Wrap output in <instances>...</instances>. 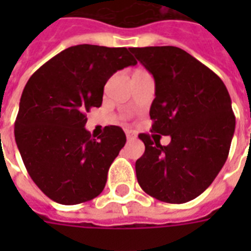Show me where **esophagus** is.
Wrapping results in <instances>:
<instances>
[{
	"label": "esophagus",
	"mask_w": 251,
	"mask_h": 251,
	"mask_svg": "<svg viewBox=\"0 0 251 251\" xmlns=\"http://www.w3.org/2000/svg\"><path fill=\"white\" fill-rule=\"evenodd\" d=\"M126 138H127V139H134V138H135V134H134L133 131L126 130Z\"/></svg>",
	"instance_id": "1"
}]
</instances>
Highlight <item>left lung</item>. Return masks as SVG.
<instances>
[{
	"mask_svg": "<svg viewBox=\"0 0 251 251\" xmlns=\"http://www.w3.org/2000/svg\"><path fill=\"white\" fill-rule=\"evenodd\" d=\"M130 50L155 79L151 133L171 135L161 146L139 134L146 150L135 163L138 183L161 202L186 203L210 186L226 161L236 126L230 96L223 80L183 49Z\"/></svg>",
	"mask_w": 251,
	"mask_h": 251,
	"instance_id": "left-lung-1",
	"label": "left lung"
}]
</instances>
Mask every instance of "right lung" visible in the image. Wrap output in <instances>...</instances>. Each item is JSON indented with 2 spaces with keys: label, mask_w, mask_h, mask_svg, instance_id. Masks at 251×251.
Returning <instances> with one entry per match:
<instances>
[{
  "label": "right lung",
  "mask_w": 251,
  "mask_h": 251,
  "mask_svg": "<svg viewBox=\"0 0 251 251\" xmlns=\"http://www.w3.org/2000/svg\"><path fill=\"white\" fill-rule=\"evenodd\" d=\"M135 64L129 49L80 44L58 53L31 75L14 135L28 175L48 198L70 206L102 191L126 135L118 126H105L95 139L84 129L86 113L101 105L106 80Z\"/></svg>",
  "instance_id": "obj_1"
}]
</instances>
